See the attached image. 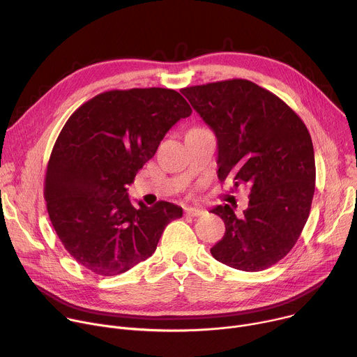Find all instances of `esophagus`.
Returning a JSON list of instances; mask_svg holds the SVG:
<instances>
[{
    "label": "esophagus",
    "mask_w": 357,
    "mask_h": 357,
    "mask_svg": "<svg viewBox=\"0 0 357 357\" xmlns=\"http://www.w3.org/2000/svg\"><path fill=\"white\" fill-rule=\"evenodd\" d=\"M204 213L202 209H198V208H186L185 209V215L188 216H201Z\"/></svg>",
    "instance_id": "esophagus-1"
}]
</instances>
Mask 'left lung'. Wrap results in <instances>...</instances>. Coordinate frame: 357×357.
Instances as JSON below:
<instances>
[{
    "instance_id": "8db88e82",
    "label": "left lung",
    "mask_w": 357,
    "mask_h": 357,
    "mask_svg": "<svg viewBox=\"0 0 357 357\" xmlns=\"http://www.w3.org/2000/svg\"><path fill=\"white\" fill-rule=\"evenodd\" d=\"M218 139V178L249 186L248 209L211 212L225 222L211 249L216 261L245 272L265 271L298 242L314 193V152L303 121L280 98L248 79L183 88Z\"/></svg>"
}]
</instances>
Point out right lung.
<instances>
[{
	"mask_svg": "<svg viewBox=\"0 0 357 357\" xmlns=\"http://www.w3.org/2000/svg\"><path fill=\"white\" fill-rule=\"evenodd\" d=\"M190 114L174 89H114L93 96L63 125L44 195L58 238L81 266L121 275L148 259L165 226L182 216V208L165 201L134 206L126 186Z\"/></svg>",
	"mask_w": 357,
	"mask_h": 357,
	"instance_id": "right-lung-1",
	"label": "right lung"
}]
</instances>
